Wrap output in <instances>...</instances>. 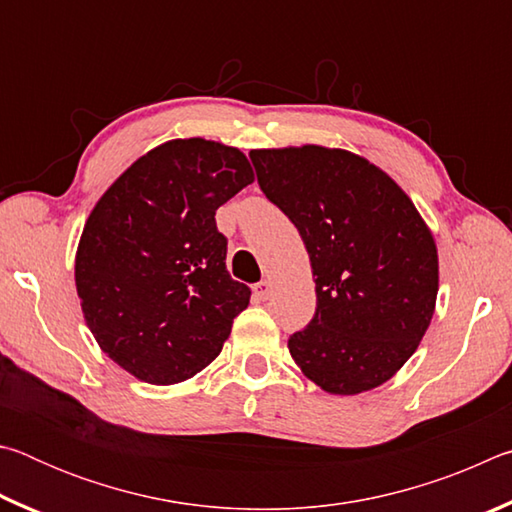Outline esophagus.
I'll list each match as a JSON object with an SVG mask.
<instances>
[{"instance_id":"1","label":"esophagus","mask_w":512,"mask_h":512,"mask_svg":"<svg viewBox=\"0 0 512 512\" xmlns=\"http://www.w3.org/2000/svg\"><path fill=\"white\" fill-rule=\"evenodd\" d=\"M271 291H273V284L268 282V280H262V282H257L255 287H253V296L257 300H268V298H271Z\"/></svg>"}]
</instances>
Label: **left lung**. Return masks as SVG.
<instances>
[{"instance_id":"obj_1","label":"left lung","mask_w":512,"mask_h":512,"mask_svg":"<svg viewBox=\"0 0 512 512\" xmlns=\"http://www.w3.org/2000/svg\"><path fill=\"white\" fill-rule=\"evenodd\" d=\"M268 201L296 225L316 314L289 339L332 395L377 388L418 350L438 296V250L402 187L361 155L305 144L250 151Z\"/></svg>"}]
</instances>
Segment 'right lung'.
Here are the masks:
<instances>
[{
  "mask_svg": "<svg viewBox=\"0 0 512 512\" xmlns=\"http://www.w3.org/2000/svg\"><path fill=\"white\" fill-rule=\"evenodd\" d=\"M255 180L246 155L203 137L135 160L94 205L76 250V291L99 348L149 384L219 357L250 289L225 268L214 214Z\"/></svg>",
  "mask_w": 512,
  "mask_h": 512,
  "instance_id": "obj_1",
  "label": "right lung"
}]
</instances>
